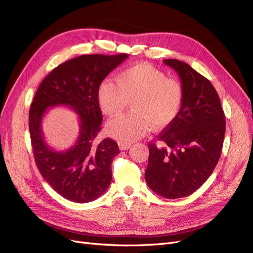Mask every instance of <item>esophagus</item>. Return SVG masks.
<instances>
[{
	"instance_id": "1",
	"label": "esophagus",
	"mask_w": 253,
	"mask_h": 253,
	"mask_svg": "<svg viewBox=\"0 0 253 253\" xmlns=\"http://www.w3.org/2000/svg\"><path fill=\"white\" fill-rule=\"evenodd\" d=\"M130 147V144L129 143H124V142H119V149L121 151H126V150H128Z\"/></svg>"
}]
</instances>
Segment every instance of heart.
Wrapping results in <instances>:
<instances>
[{"label": "heart", "instance_id": "obj_1", "mask_svg": "<svg viewBox=\"0 0 253 253\" xmlns=\"http://www.w3.org/2000/svg\"><path fill=\"white\" fill-rule=\"evenodd\" d=\"M117 84L103 82L98 89V102L104 114H123L133 103V112L110 121L107 133L116 140L129 143L149 134L153 127L161 130L172 125L183 103V88L173 78L149 65L137 64L116 76Z\"/></svg>", "mask_w": 253, "mask_h": 253}]
</instances>
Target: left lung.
Segmentation results:
<instances>
[{
	"instance_id": "1",
	"label": "left lung",
	"mask_w": 253,
	"mask_h": 253,
	"mask_svg": "<svg viewBox=\"0 0 253 253\" xmlns=\"http://www.w3.org/2000/svg\"><path fill=\"white\" fill-rule=\"evenodd\" d=\"M163 63L181 80L183 103L176 120L158 136L162 146L149 143L145 181L167 199L187 197L210 177L222 153L226 121L211 83L178 59Z\"/></svg>"
}]
</instances>
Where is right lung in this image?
Here are the masks:
<instances>
[{"label": "right lung", "mask_w": 253, "mask_h": 253, "mask_svg": "<svg viewBox=\"0 0 253 253\" xmlns=\"http://www.w3.org/2000/svg\"><path fill=\"white\" fill-rule=\"evenodd\" d=\"M128 57L81 55L53 69L42 82L29 111L32 152L42 178L57 194L75 203L96 200L112 180L111 165L118 144L110 138L95 141L101 129L102 114L98 89L107 75ZM66 105L80 116V135L76 144L57 152L45 143L41 130L44 112Z\"/></svg>", "instance_id": "1"}]
</instances>
